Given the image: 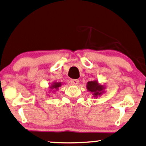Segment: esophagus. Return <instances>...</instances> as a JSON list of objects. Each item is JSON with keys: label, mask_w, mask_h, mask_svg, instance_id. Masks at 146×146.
Instances as JSON below:
<instances>
[{"label": "esophagus", "mask_w": 146, "mask_h": 146, "mask_svg": "<svg viewBox=\"0 0 146 146\" xmlns=\"http://www.w3.org/2000/svg\"><path fill=\"white\" fill-rule=\"evenodd\" d=\"M70 82L72 85H74V86L78 85V84H79V80L78 79H72L70 80Z\"/></svg>", "instance_id": "esophagus-1"}]
</instances>
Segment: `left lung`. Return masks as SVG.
<instances>
[{"label": "left lung", "instance_id": "left-lung-1", "mask_svg": "<svg viewBox=\"0 0 146 146\" xmlns=\"http://www.w3.org/2000/svg\"><path fill=\"white\" fill-rule=\"evenodd\" d=\"M87 89L90 92L93 93L94 97H98L101 94L104 87L103 86L99 85L97 81H90L88 82Z\"/></svg>", "mask_w": 146, "mask_h": 146}]
</instances>
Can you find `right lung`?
Segmentation results:
<instances>
[{
  "instance_id": "add662e5",
  "label": "right lung",
  "mask_w": 146,
  "mask_h": 146,
  "mask_svg": "<svg viewBox=\"0 0 146 146\" xmlns=\"http://www.w3.org/2000/svg\"><path fill=\"white\" fill-rule=\"evenodd\" d=\"M61 86V83H60V82H58V83H54L53 84H52V86L50 87V88L51 89H57L58 88V87H60V86Z\"/></svg>"
}]
</instances>
